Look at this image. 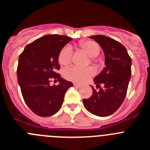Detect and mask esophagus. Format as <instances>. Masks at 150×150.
Returning a JSON list of instances; mask_svg holds the SVG:
<instances>
[{
    "label": "esophagus",
    "instance_id": "34e87169",
    "mask_svg": "<svg viewBox=\"0 0 150 150\" xmlns=\"http://www.w3.org/2000/svg\"><path fill=\"white\" fill-rule=\"evenodd\" d=\"M74 86H75V87H77V88H79V87L81 86V85L79 84V83H74Z\"/></svg>",
    "mask_w": 150,
    "mask_h": 150
}]
</instances>
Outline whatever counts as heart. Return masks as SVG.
I'll list each match as a JSON object with an SVG mask.
<instances>
[{"label":"heart","mask_w":150,"mask_h":150,"mask_svg":"<svg viewBox=\"0 0 150 150\" xmlns=\"http://www.w3.org/2000/svg\"><path fill=\"white\" fill-rule=\"evenodd\" d=\"M79 47L84 50L90 57L94 58L99 55L100 51V46L98 43L94 40L83 41L79 44ZM73 50L71 45H65L61 49L58 56L59 62L62 65H67L72 61ZM95 74V68L91 67H79L77 66H71L67 67L64 71V76L68 80L76 83H84Z\"/></svg>","instance_id":"heart-1"}]
</instances>
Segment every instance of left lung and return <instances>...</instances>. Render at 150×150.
I'll list each match as a JSON object with an SVG mask.
<instances>
[{"label": "left lung", "instance_id": "left-lung-1", "mask_svg": "<svg viewBox=\"0 0 150 150\" xmlns=\"http://www.w3.org/2000/svg\"><path fill=\"white\" fill-rule=\"evenodd\" d=\"M100 44L105 55V67L94 79L96 91L93 87L89 98L83 99L86 109L98 116H107L116 112L126 96L132 75V59L122 44L104 35L89 37ZM103 84V88L100 85Z\"/></svg>", "mask_w": 150, "mask_h": 150}]
</instances>
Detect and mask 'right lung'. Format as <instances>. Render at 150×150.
<instances>
[{
	"label": "right lung",
	"mask_w": 150,
	"mask_h": 150,
	"mask_svg": "<svg viewBox=\"0 0 150 150\" xmlns=\"http://www.w3.org/2000/svg\"><path fill=\"white\" fill-rule=\"evenodd\" d=\"M72 38L50 34L29 43L18 58L17 77L24 100L33 112L42 117L56 113L62 105L66 91L73 83L57 73L60 69L58 56L61 49ZM51 79L60 82L49 85Z\"/></svg>",
	"instance_id": "right-lung-1"
}]
</instances>
